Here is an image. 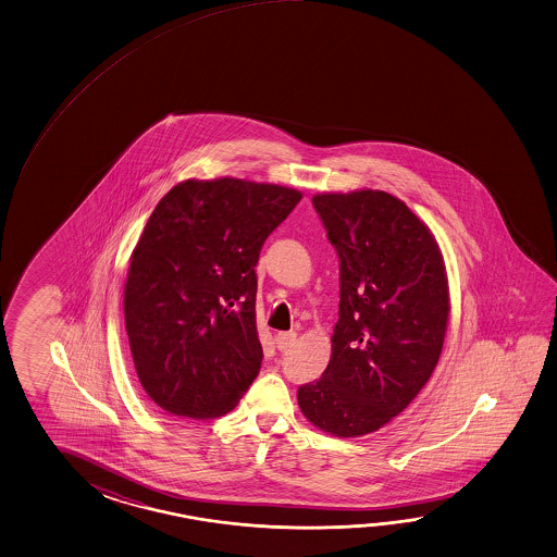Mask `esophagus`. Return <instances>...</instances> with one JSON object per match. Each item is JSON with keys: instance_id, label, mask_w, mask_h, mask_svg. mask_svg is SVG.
<instances>
[{"instance_id": "esophagus-1", "label": "esophagus", "mask_w": 557, "mask_h": 557, "mask_svg": "<svg viewBox=\"0 0 557 557\" xmlns=\"http://www.w3.org/2000/svg\"><path fill=\"white\" fill-rule=\"evenodd\" d=\"M274 342H276V347L281 351H288L293 347L294 342H296V334L294 332H281V334H276Z\"/></svg>"}]
</instances>
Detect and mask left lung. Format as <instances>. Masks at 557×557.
I'll return each mask as SVG.
<instances>
[{"label":"left lung","mask_w":557,"mask_h":557,"mask_svg":"<svg viewBox=\"0 0 557 557\" xmlns=\"http://www.w3.org/2000/svg\"><path fill=\"white\" fill-rule=\"evenodd\" d=\"M312 203L339 257V320L330 363L298 388V406L327 434L357 437L400 414L434 373L449 318L444 257L393 194H315Z\"/></svg>","instance_id":"obj_1"}]
</instances>
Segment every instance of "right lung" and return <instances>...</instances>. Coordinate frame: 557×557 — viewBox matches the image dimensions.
<instances>
[{"mask_svg":"<svg viewBox=\"0 0 557 557\" xmlns=\"http://www.w3.org/2000/svg\"><path fill=\"white\" fill-rule=\"evenodd\" d=\"M302 194L242 178L184 181L135 245L125 330L145 393L169 414L232 412L259 374L255 267Z\"/></svg>","mask_w":557,"mask_h":557,"instance_id":"right-lung-1","label":"right lung"}]
</instances>
